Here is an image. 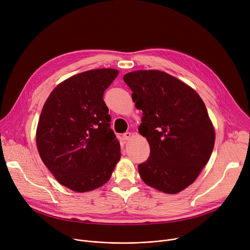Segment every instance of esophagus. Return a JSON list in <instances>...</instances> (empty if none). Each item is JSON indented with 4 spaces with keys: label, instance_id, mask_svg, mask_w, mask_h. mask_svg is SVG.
<instances>
[{
    "label": "esophagus",
    "instance_id": "34e87169",
    "mask_svg": "<svg viewBox=\"0 0 250 250\" xmlns=\"http://www.w3.org/2000/svg\"><path fill=\"white\" fill-rule=\"evenodd\" d=\"M131 135H132L131 132H128V131H127V132H125V133H124V138H125V140H128V139L131 137Z\"/></svg>",
    "mask_w": 250,
    "mask_h": 250
}]
</instances>
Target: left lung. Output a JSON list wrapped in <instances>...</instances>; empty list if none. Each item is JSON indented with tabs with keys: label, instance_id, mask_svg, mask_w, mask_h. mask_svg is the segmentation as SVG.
I'll return each mask as SVG.
<instances>
[{
	"label": "left lung",
	"instance_id": "obj_1",
	"mask_svg": "<svg viewBox=\"0 0 250 250\" xmlns=\"http://www.w3.org/2000/svg\"><path fill=\"white\" fill-rule=\"evenodd\" d=\"M124 81L142 111L138 132L146 137L150 155L138 165L146 185L166 194L189 187L208 163L216 132L199 94L160 70H136Z\"/></svg>",
	"mask_w": 250,
	"mask_h": 250
}]
</instances>
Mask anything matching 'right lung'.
<instances>
[{"label": "right lung", "instance_id": "add662e5", "mask_svg": "<svg viewBox=\"0 0 250 250\" xmlns=\"http://www.w3.org/2000/svg\"><path fill=\"white\" fill-rule=\"evenodd\" d=\"M118 74L112 68L76 74L59 83L43 104L35 133L40 156L59 184L74 192L102 187L121 158L103 99Z\"/></svg>", "mask_w": 250, "mask_h": 250}]
</instances>
